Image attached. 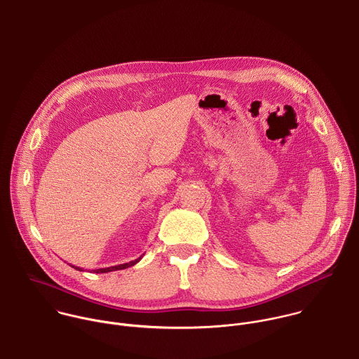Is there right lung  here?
Listing matches in <instances>:
<instances>
[{
    "instance_id": "1",
    "label": "right lung",
    "mask_w": 359,
    "mask_h": 359,
    "mask_svg": "<svg viewBox=\"0 0 359 359\" xmlns=\"http://www.w3.org/2000/svg\"><path fill=\"white\" fill-rule=\"evenodd\" d=\"M142 259V257L140 258H137V259H135V261H130V262H126V264H119V265H115V266H109V268H100V269H93L94 272H97V273H105V272H111V271H118V269H125V268H129V266H133L135 264H137L139 261ZM73 268H76L77 271H84L83 268H80V266H74V265H72Z\"/></svg>"
}]
</instances>
